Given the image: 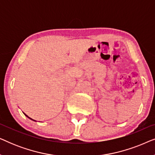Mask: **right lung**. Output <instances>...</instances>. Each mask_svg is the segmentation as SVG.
Listing matches in <instances>:
<instances>
[{"mask_svg": "<svg viewBox=\"0 0 155 155\" xmlns=\"http://www.w3.org/2000/svg\"><path fill=\"white\" fill-rule=\"evenodd\" d=\"M23 114H25V116H27V118H29V119H30V120H34V121H36V120H33V119H31V118H29V116H27V115H26V114H25V113H23Z\"/></svg>", "mask_w": 155, "mask_h": 155, "instance_id": "add662e5", "label": "right lung"}]
</instances>
